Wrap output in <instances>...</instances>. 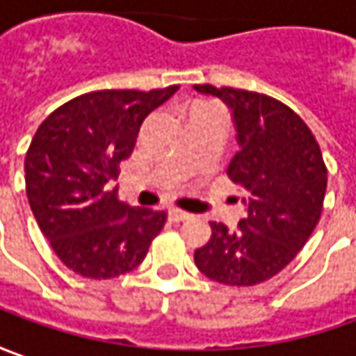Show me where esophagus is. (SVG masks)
Wrapping results in <instances>:
<instances>
[{"label": "esophagus", "mask_w": 356, "mask_h": 356, "mask_svg": "<svg viewBox=\"0 0 356 356\" xmlns=\"http://www.w3.org/2000/svg\"><path fill=\"white\" fill-rule=\"evenodd\" d=\"M169 218L173 222H181V220H189L191 215L185 213V211H181V209H169Z\"/></svg>", "instance_id": "1"}]
</instances>
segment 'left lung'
<instances>
[{"label": "left lung", "mask_w": 356, "mask_h": 356, "mask_svg": "<svg viewBox=\"0 0 356 356\" xmlns=\"http://www.w3.org/2000/svg\"><path fill=\"white\" fill-rule=\"evenodd\" d=\"M232 108L240 152L228 165L234 185L250 193L236 230L211 222V240L195 250L202 274L248 288L280 274L305 246L323 211L327 165L319 143L288 104L268 94L195 84Z\"/></svg>", "instance_id": "8db88e82"}]
</instances>
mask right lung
<instances>
[{
    "instance_id": "right-lung-1",
    "label": "right lung",
    "mask_w": 356,
    "mask_h": 356,
    "mask_svg": "<svg viewBox=\"0 0 356 356\" xmlns=\"http://www.w3.org/2000/svg\"><path fill=\"white\" fill-rule=\"evenodd\" d=\"M96 90L44 118L25 154V189L37 225L60 262L110 280L138 268L165 225V211L129 207L112 179L131 155L145 116L177 92Z\"/></svg>"
}]
</instances>
